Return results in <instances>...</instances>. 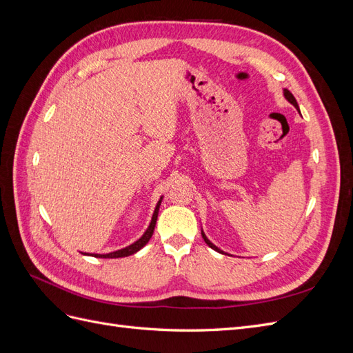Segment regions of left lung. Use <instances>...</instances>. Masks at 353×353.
<instances>
[{
    "label": "left lung",
    "mask_w": 353,
    "mask_h": 353,
    "mask_svg": "<svg viewBox=\"0 0 353 353\" xmlns=\"http://www.w3.org/2000/svg\"><path fill=\"white\" fill-rule=\"evenodd\" d=\"M284 95H285V99H287L288 101H290V103H292V104L294 105V108H296V109H299V105H297V101H296V99H294V95H293V94H292L290 91H288V90H284ZM201 236H203V240H205V241H206V244L209 245V248H210V249H213V250H216V252H219V253H223V252H222L221 249H218V248H216V245H213V244H212V243H210V241H209V240L206 239V236H205V234H203V232H201Z\"/></svg>",
    "instance_id": "left-lung-1"
}]
</instances>
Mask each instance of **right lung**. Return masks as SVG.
<instances>
[{
	"label": "right lung",
	"mask_w": 353,
	"mask_h": 353,
	"mask_svg": "<svg viewBox=\"0 0 353 353\" xmlns=\"http://www.w3.org/2000/svg\"><path fill=\"white\" fill-rule=\"evenodd\" d=\"M160 201H162V199L159 200L157 206H156V209H154V213H153V218H152L150 225H148L147 231L144 232V236H143L140 240H137L134 244L128 245V248H125V249L116 250V252H113V253H108V254H95V253H94V254H92L94 258H125V256L134 254V253H137L140 249H143L144 245L148 243V240H150L152 236H153V231H154V227H156V221H157V213H159V208H160ZM85 254H87V253H85Z\"/></svg>",
	"instance_id": "add662e5"
}]
</instances>
